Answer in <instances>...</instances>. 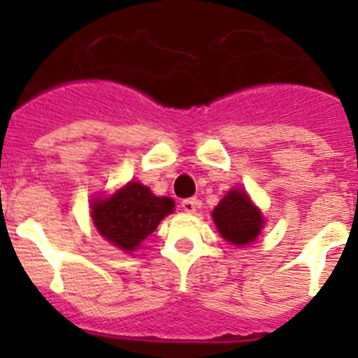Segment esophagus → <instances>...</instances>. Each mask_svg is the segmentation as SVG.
Masks as SVG:
<instances>
[{"label": "esophagus", "instance_id": "esophagus-1", "mask_svg": "<svg viewBox=\"0 0 358 358\" xmlns=\"http://www.w3.org/2000/svg\"><path fill=\"white\" fill-rule=\"evenodd\" d=\"M181 208L186 213H195V210L199 208V201L197 199H185V201L181 202Z\"/></svg>", "mask_w": 358, "mask_h": 358}]
</instances>
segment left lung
I'll return each instance as SVG.
<instances>
[{
  "mask_svg": "<svg viewBox=\"0 0 358 358\" xmlns=\"http://www.w3.org/2000/svg\"><path fill=\"white\" fill-rule=\"evenodd\" d=\"M213 220L218 233L227 242L245 245L260 235L264 217L245 192L233 189L213 210Z\"/></svg>",
  "mask_w": 358,
  "mask_h": 358,
  "instance_id": "left-lung-1",
  "label": "left lung"
}]
</instances>
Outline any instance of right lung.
<instances>
[{"label": "right lung", "mask_w": 358, "mask_h": 358, "mask_svg": "<svg viewBox=\"0 0 358 358\" xmlns=\"http://www.w3.org/2000/svg\"><path fill=\"white\" fill-rule=\"evenodd\" d=\"M173 206L172 199L156 197L147 186L129 182L113 197L93 202L91 217L107 242L123 251H134L172 213Z\"/></svg>", "instance_id": "1"}]
</instances>
